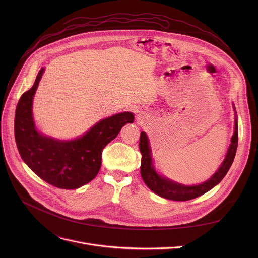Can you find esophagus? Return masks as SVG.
I'll use <instances>...</instances> for the list:
<instances>
[{"label":"esophagus","instance_id":"obj_1","mask_svg":"<svg viewBox=\"0 0 258 258\" xmlns=\"http://www.w3.org/2000/svg\"><path fill=\"white\" fill-rule=\"evenodd\" d=\"M141 121H142V120H141Z\"/></svg>","mask_w":258,"mask_h":258}]
</instances>
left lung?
<instances>
[{"instance_id": "obj_1", "label": "left lung", "mask_w": 258, "mask_h": 258, "mask_svg": "<svg viewBox=\"0 0 258 258\" xmlns=\"http://www.w3.org/2000/svg\"><path fill=\"white\" fill-rule=\"evenodd\" d=\"M140 152L142 154L141 159V175L143 180L150 190H152L157 195L169 199V200H175V201H187L194 199L198 196L203 195L204 193L211 190L214 186L222 180L227 172L229 171L238 147V122L237 117L235 119V132L232 137V143L230 145V148L228 150L227 156L220 165L219 169L206 181L197 186H183L176 183L172 180H169L168 178L162 177L156 173L154 170V167L152 165V159H151V153H150V147L149 142L147 139V136L144 132L141 133L140 136Z\"/></svg>"}]
</instances>
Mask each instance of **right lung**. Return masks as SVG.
I'll list each match as a JSON object with an SVG mask.
<instances>
[{
    "label": "right lung",
    "mask_w": 258,
    "mask_h": 258,
    "mask_svg": "<svg viewBox=\"0 0 258 258\" xmlns=\"http://www.w3.org/2000/svg\"><path fill=\"white\" fill-rule=\"evenodd\" d=\"M43 72L44 68L36 76L32 88L18 101L14 121L17 148L27 166L50 185L59 189H78L98 174L105 146L116 138L125 123L134 122V114L122 112L102 119L73 141L47 138L35 130L31 113L32 98Z\"/></svg>",
    "instance_id": "obj_1"
}]
</instances>
